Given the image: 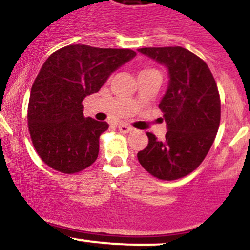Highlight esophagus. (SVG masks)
<instances>
[{
	"instance_id": "34e87169",
	"label": "esophagus",
	"mask_w": 250,
	"mask_h": 250,
	"mask_svg": "<svg viewBox=\"0 0 250 250\" xmlns=\"http://www.w3.org/2000/svg\"><path fill=\"white\" fill-rule=\"evenodd\" d=\"M118 130H119L122 133H127V132H130L132 128H131L130 126L126 125V124H119V125H118Z\"/></svg>"
}]
</instances>
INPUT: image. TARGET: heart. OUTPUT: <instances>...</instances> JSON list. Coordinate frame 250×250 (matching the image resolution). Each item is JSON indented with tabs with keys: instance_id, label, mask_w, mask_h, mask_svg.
I'll use <instances>...</instances> for the list:
<instances>
[{
	"instance_id": "obj_1",
	"label": "heart",
	"mask_w": 250,
	"mask_h": 250,
	"mask_svg": "<svg viewBox=\"0 0 250 250\" xmlns=\"http://www.w3.org/2000/svg\"><path fill=\"white\" fill-rule=\"evenodd\" d=\"M147 72H157V71L152 68H147V69H143V71H140V73H147Z\"/></svg>"
}]
</instances>
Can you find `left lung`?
Wrapping results in <instances>:
<instances>
[{
    "instance_id": "obj_1",
    "label": "left lung",
    "mask_w": 250,
    "mask_h": 250,
    "mask_svg": "<svg viewBox=\"0 0 250 250\" xmlns=\"http://www.w3.org/2000/svg\"><path fill=\"white\" fill-rule=\"evenodd\" d=\"M138 52L165 64L170 81L159 104L167 124L165 139L147 132V146L137 157L153 177L175 181L197 169L208 155L220 126V93L208 64L190 50L175 46Z\"/></svg>"
}]
</instances>
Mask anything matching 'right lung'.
I'll return each instance as SVG.
<instances>
[{"mask_svg":"<svg viewBox=\"0 0 250 250\" xmlns=\"http://www.w3.org/2000/svg\"><path fill=\"white\" fill-rule=\"evenodd\" d=\"M134 57L131 49L86 44H69L49 55L32 86L27 114L32 143L44 164L62 173L93 164L108 124L83 117V100Z\"/></svg>","mask_w":250,"mask_h":250,"instance_id":"right-lung-1","label":"right lung"}]
</instances>
